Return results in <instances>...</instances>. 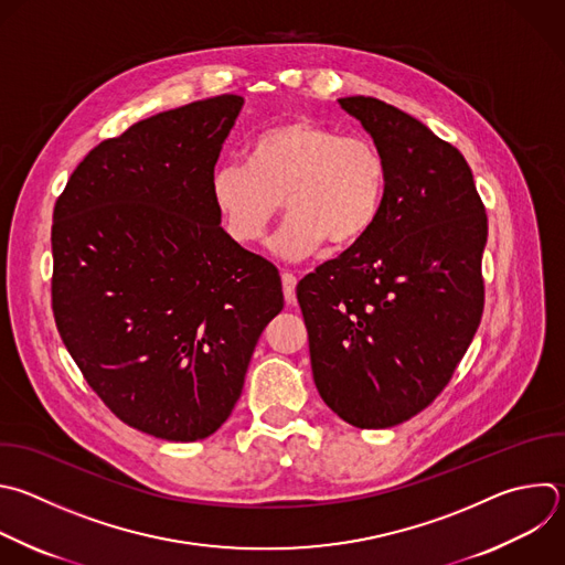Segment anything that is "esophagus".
Masks as SVG:
<instances>
[{"mask_svg":"<svg viewBox=\"0 0 565 565\" xmlns=\"http://www.w3.org/2000/svg\"><path fill=\"white\" fill-rule=\"evenodd\" d=\"M281 286H284V299H286V303H295V301H297V295H295L297 277H295L292 273H284V275H281Z\"/></svg>","mask_w":565,"mask_h":565,"instance_id":"34e87169","label":"esophagus"}]
</instances>
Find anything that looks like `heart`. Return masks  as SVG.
Returning a JSON list of instances; mask_svg holds the SVG:
<instances>
[{
	"mask_svg": "<svg viewBox=\"0 0 565 565\" xmlns=\"http://www.w3.org/2000/svg\"><path fill=\"white\" fill-rule=\"evenodd\" d=\"M388 191V163L377 141L295 117L259 132L248 163L222 161L211 174V195L239 244L262 242L290 213L275 239L284 259H301L328 242L345 248L377 224Z\"/></svg>",
	"mask_w": 565,
	"mask_h": 565,
	"instance_id": "b5f03b06",
	"label": "heart"
}]
</instances>
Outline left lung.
<instances>
[{
	"mask_svg": "<svg viewBox=\"0 0 565 565\" xmlns=\"http://www.w3.org/2000/svg\"><path fill=\"white\" fill-rule=\"evenodd\" d=\"M339 104L386 157V202L297 299L326 406L356 428H393L437 399L479 328L488 217L452 143L382 99Z\"/></svg>",
	"mask_w": 565,
	"mask_h": 565,
	"instance_id": "left-lung-1",
	"label": "left lung"
}]
</instances>
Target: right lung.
Returning <instances> with one entry per match:
<instances>
[{
	"mask_svg": "<svg viewBox=\"0 0 565 565\" xmlns=\"http://www.w3.org/2000/svg\"><path fill=\"white\" fill-rule=\"evenodd\" d=\"M239 95L185 104L95 146L53 211V312L88 386L166 441L211 437L284 308L279 270L220 224L211 174Z\"/></svg>",
	"mask_w": 565,
	"mask_h": 565,
	"instance_id": "obj_1",
	"label": "right lung"
}]
</instances>
